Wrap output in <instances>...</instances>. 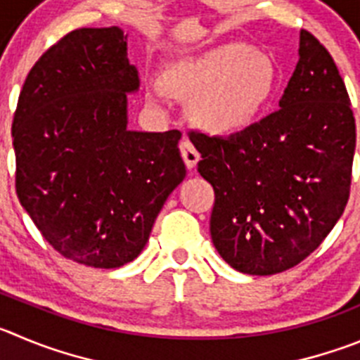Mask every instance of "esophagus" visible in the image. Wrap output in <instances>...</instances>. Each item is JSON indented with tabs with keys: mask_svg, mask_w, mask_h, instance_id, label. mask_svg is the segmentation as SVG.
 Here are the masks:
<instances>
[{
	"mask_svg": "<svg viewBox=\"0 0 360 360\" xmlns=\"http://www.w3.org/2000/svg\"><path fill=\"white\" fill-rule=\"evenodd\" d=\"M181 156H183L188 170L195 169L197 163H199V160H200L199 150L195 149V146H193V143H191L188 139H184L183 142H181Z\"/></svg>",
	"mask_w": 360,
	"mask_h": 360,
	"instance_id": "1",
	"label": "esophagus"
}]
</instances>
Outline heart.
<instances>
[{"instance_id": "b5f03b06", "label": "heart", "mask_w": 360, "mask_h": 360, "mask_svg": "<svg viewBox=\"0 0 360 360\" xmlns=\"http://www.w3.org/2000/svg\"><path fill=\"white\" fill-rule=\"evenodd\" d=\"M277 85L275 65L261 51L226 44L199 56H186L163 70L161 86L170 96L191 99L204 129L226 134L248 129L263 115ZM150 101L154 90H147Z\"/></svg>"}]
</instances>
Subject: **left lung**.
<instances>
[{
    "mask_svg": "<svg viewBox=\"0 0 360 360\" xmlns=\"http://www.w3.org/2000/svg\"><path fill=\"white\" fill-rule=\"evenodd\" d=\"M281 110L229 136L190 131L214 190L210 231L224 261L248 275L297 266L327 238L350 197L355 119L323 44L300 32Z\"/></svg>",
    "mask_w": 360,
    "mask_h": 360,
    "instance_id": "1",
    "label": "left lung"
}]
</instances>
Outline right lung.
I'll return each instance as SVG.
<instances>
[{
    "mask_svg": "<svg viewBox=\"0 0 360 360\" xmlns=\"http://www.w3.org/2000/svg\"><path fill=\"white\" fill-rule=\"evenodd\" d=\"M126 39L119 26L67 33L32 67L13 113L19 202L58 254L94 268L139 257L186 176L181 131L127 129L140 79Z\"/></svg>",
    "mask_w": 360,
    "mask_h": 360,
    "instance_id": "obj_1",
    "label": "right lung"
}]
</instances>
